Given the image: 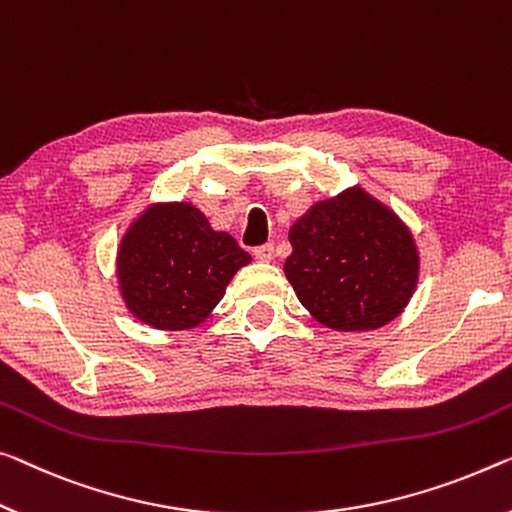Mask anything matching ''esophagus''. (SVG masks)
<instances>
[{"mask_svg": "<svg viewBox=\"0 0 512 512\" xmlns=\"http://www.w3.org/2000/svg\"><path fill=\"white\" fill-rule=\"evenodd\" d=\"M254 256H256L261 263H270L272 258H274V245H272V242H267V245L256 247V249H254Z\"/></svg>", "mask_w": 512, "mask_h": 512, "instance_id": "1", "label": "esophagus"}]
</instances>
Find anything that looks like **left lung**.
Masks as SVG:
<instances>
[{
  "label": "left lung",
  "mask_w": 512,
  "mask_h": 512,
  "mask_svg": "<svg viewBox=\"0 0 512 512\" xmlns=\"http://www.w3.org/2000/svg\"><path fill=\"white\" fill-rule=\"evenodd\" d=\"M288 240L286 279L304 309L336 332L389 325L419 283L412 231L359 185L313 203L290 226Z\"/></svg>",
  "instance_id": "8db88e82"
}]
</instances>
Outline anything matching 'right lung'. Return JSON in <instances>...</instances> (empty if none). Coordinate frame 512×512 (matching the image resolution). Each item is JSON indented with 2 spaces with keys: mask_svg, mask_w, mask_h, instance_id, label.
<instances>
[{
  "mask_svg": "<svg viewBox=\"0 0 512 512\" xmlns=\"http://www.w3.org/2000/svg\"><path fill=\"white\" fill-rule=\"evenodd\" d=\"M251 263L233 235L215 231L187 201H162L132 219L116 251V279L128 311L162 329L199 327L222 302L235 272Z\"/></svg>",
  "mask_w": 512,
  "mask_h": 512,
  "instance_id": "add662e5",
  "label": "right lung"
}]
</instances>
